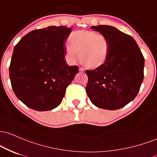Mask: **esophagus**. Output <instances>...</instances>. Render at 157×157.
I'll return each instance as SVG.
<instances>
[{
    "label": "esophagus",
    "instance_id": "1",
    "mask_svg": "<svg viewBox=\"0 0 157 157\" xmlns=\"http://www.w3.org/2000/svg\"><path fill=\"white\" fill-rule=\"evenodd\" d=\"M78 70H79V72H84V70L82 67H79Z\"/></svg>",
    "mask_w": 157,
    "mask_h": 157
}]
</instances>
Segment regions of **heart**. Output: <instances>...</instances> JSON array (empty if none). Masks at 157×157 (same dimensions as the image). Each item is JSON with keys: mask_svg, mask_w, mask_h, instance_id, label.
<instances>
[{"mask_svg": "<svg viewBox=\"0 0 157 157\" xmlns=\"http://www.w3.org/2000/svg\"><path fill=\"white\" fill-rule=\"evenodd\" d=\"M109 54L108 40L105 36L91 30H77L70 34L67 57L72 62L80 59L84 67L96 69L103 66Z\"/></svg>", "mask_w": 157, "mask_h": 157, "instance_id": "heart-1", "label": "heart"}]
</instances>
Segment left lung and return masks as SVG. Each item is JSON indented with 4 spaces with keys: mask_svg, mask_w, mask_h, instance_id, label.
<instances>
[{
    "mask_svg": "<svg viewBox=\"0 0 157 157\" xmlns=\"http://www.w3.org/2000/svg\"><path fill=\"white\" fill-rule=\"evenodd\" d=\"M108 40L109 54L103 66L86 70V92L94 105L117 110L133 101L144 78L145 59L136 40L108 25L91 26Z\"/></svg>",
    "mask_w": 157,
    "mask_h": 157,
    "instance_id": "1",
    "label": "left lung"
}]
</instances>
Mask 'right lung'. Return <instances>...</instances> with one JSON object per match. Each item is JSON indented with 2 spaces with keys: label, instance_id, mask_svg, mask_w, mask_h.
<instances>
[{
  "label": "right lung",
  "instance_id": "right-lung-1",
  "mask_svg": "<svg viewBox=\"0 0 157 157\" xmlns=\"http://www.w3.org/2000/svg\"><path fill=\"white\" fill-rule=\"evenodd\" d=\"M72 29L50 26L24 36L15 45L10 66L14 93L29 108L47 111L62 101L66 89L78 73L64 59V42Z\"/></svg>",
  "mask_w": 157,
  "mask_h": 157
}]
</instances>
